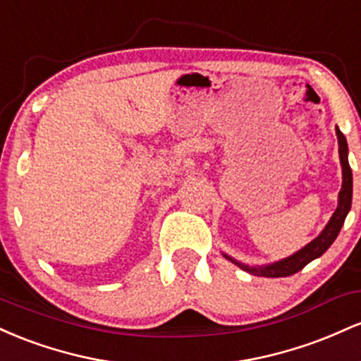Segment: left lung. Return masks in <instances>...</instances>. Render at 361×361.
Listing matches in <instances>:
<instances>
[{
    "instance_id": "left-lung-1",
    "label": "left lung",
    "mask_w": 361,
    "mask_h": 361,
    "mask_svg": "<svg viewBox=\"0 0 361 361\" xmlns=\"http://www.w3.org/2000/svg\"><path fill=\"white\" fill-rule=\"evenodd\" d=\"M336 135H338V146H339V161H341V169H343V185L338 195V209L334 210L333 217L329 219L327 226L322 229V233L317 235L314 241H310L307 246H304L299 250L295 255L288 256V258L275 261L271 264H264V267H250V264H244L235 261L231 256L224 255L227 259L233 261L234 264H238L239 268H243L244 271H250L252 275L259 276H268V279H280V276H290L293 273L300 271L305 264H309L310 261L319 258L327 251V247L334 243V239L338 238L339 231H341L343 224L348 212L351 209V197H353V175H351L350 163H348V142L346 137L343 135V132L336 127Z\"/></svg>"
}]
</instances>
